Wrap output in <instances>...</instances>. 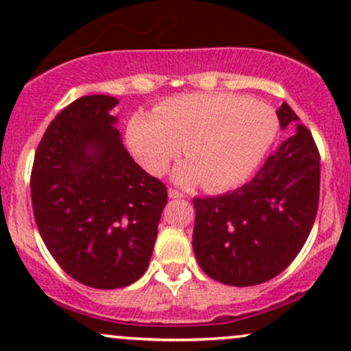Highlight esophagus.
I'll return each instance as SVG.
<instances>
[{"label":"esophagus","mask_w":351,"mask_h":351,"mask_svg":"<svg viewBox=\"0 0 351 351\" xmlns=\"http://www.w3.org/2000/svg\"><path fill=\"white\" fill-rule=\"evenodd\" d=\"M168 195H170V198H184V193H181V191H178V189H175V188L168 189Z\"/></svg>","instance_id":"34e87169"}]
</instances>
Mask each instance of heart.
Wrapping results in <instances>:
<instances>
[{
  "instance_id": "heart-1",
  "label": "heart",
  "mask_w": 351,
  "mask_h": 351,
  "mask_svg": "<svg viewBox=\"0 0 351 351\" xmlns=\"http://www.w3.org/2000/svg\"><path fill=\"white\" fill-rule=\"evenodd\" d=\"M276 112L237 94H184L165 100L153 114L138 112L127 127L128 147L153 175H165L186 152L181 183L201 181L211 191L249 178L277 135Z\"/></svg>"
}]
</instances>
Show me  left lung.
<instances>
[{"mask_svg":"<svg viewBox=\"0 0 351 351\" xmlns=\"http://www.w3.org/2000/svg\"><path fill=\"white\" fill-rule=\"evenodd\" d=\"M292 134L251 181L215 198H195L193 251L211 279L234 287L263 284L304 247L320 198V153L299 115L282 104Z\"/></svg>","mask_w":351,"mask_h":351,"instance_id":"1","label":"left lung"}]
</instances>
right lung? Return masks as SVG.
I'll use <instances>...</instances> for the list:
<instances>
[{
	"label": "right lung",
	"instance_id": "1",
	"mask_svg": "<svg viewBox=\"0 0 351 351\" xmlns=\"http://www.w3.org/2000/svg\"><path fill=\"white\" fill-rule=\"evenodd\" d=\"M86 95L56 115L31 170L34 219L64 272L102 291L134 284L150 263L167 186L125 150L108 112Z\"/></svg>",
	"mask_w": 351,
	"mask_h": 351
}]
</instances>
